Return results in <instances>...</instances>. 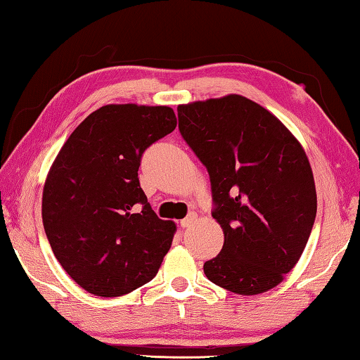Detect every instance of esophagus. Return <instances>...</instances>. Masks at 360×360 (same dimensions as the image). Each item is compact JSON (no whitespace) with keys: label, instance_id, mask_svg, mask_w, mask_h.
<instances>
[{"label":"esophagus","instance_id":"34e87169","mask_svg":"<svg viewBox=\"0 0 360 360\" xmlns=\"http://www.w3.org/2000/svg\"><path fill=\"white\" fill-rule=\"evenodd\" d=\"M195 221H197V214H193V212H192V214H188L186 219H182V221L179 222V225H181L182 229H187V227H191V225Z\"/></svg>","mask_w":360,"mask_h":360}]
</instances>
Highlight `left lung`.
<instances>
[{"label":"left lung","instance_id":"obj_1","mask_svg":"<svg viewBox=\"0 0 360 360\" xmlns=\"http://www.w3.org/2000/svg\"><path fill=\"white\" fill-rule=\"evenodd\" d=\"M179 131L210 173L224 246L206 278L240 295L283 281L311 233L318 198L302 144L281 120L241 95L178 106Z\"/></svg>","mask_w":360,"mask_h":360}]
</instances>
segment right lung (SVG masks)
Wrapping results in <instances>:
<instances>
[{"label": "right lung", "mask_w": 360, "mask_h": 360, "mask_svg": "<svg viewBox=\"0 0 360 360\" xmlns=\"http://www.w3.org/2000/svg\"><path fill=\"white\" fill-rule=\"evenodd\" d=\"M168 106L106 105L87 115L53 160L42 224L63 270L98 297L130 294L157 275L173 221L158 219L138 179L143 152L176 129Z\"/></svg>", "instance_id": "add662e5"}]
</instances>
